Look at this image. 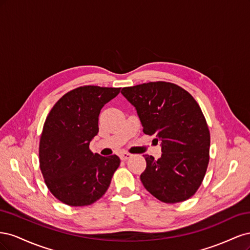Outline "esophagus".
<instances>
[{
    "mask_svg": "<svg viewBox=\"0 0 250 250\" xmlns=\"http://www.w3.org/2000/svg\"><path fill=\"white\" fill-rule=\"evenodd\" d=\"M131 156V154L130 153H128V152H122L120 154V158L122 161H126V160H128V158H129Z\"/></svg>",
    "mask_w": 250,
    "mask_h": 250,
    "instance_id": "34e87169",
    "label": "esophagus"
}]
</instances>
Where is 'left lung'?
<instances>
[{"label": "left lung", "mask_w": 250, "mask_h": 250, "mask_svg": "<svg viewBox=\"0 0 250 250\" xmlns=\"http://www.w3.org/2000/svg\"><path fill=\"white\" fill-rule=\"evenodd\" d=\"M121 93L137 109L144 133L162 143L158 160L145 155L143 186L165 203L192 197L209 161L210 135L198 103L183 87L165 81L123 87Z\"/></svg>", "instance_id": "left-lung-1"}]
</instances>
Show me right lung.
Returning a JSON list of instances; mask_svg holds the SVG:
<instances>
[{"label": "right lung", "instance_id": "add662e5", "mask_svg": "<svg viewBox=\"0 0 250 250\" xmlns=\"http://www.w3.org/2000/svg\"><path fill=\"white\" fill-rule=\"evenodd\" d=\"M120 87L84 85L63 95L44 121L40 141V166L50 192L67 206H89L107 191L120 166L117 155L89 150L99 131L102 107Z\"/></svg>", "mask_w": 250, "mask_h": 250}]
</instances>
